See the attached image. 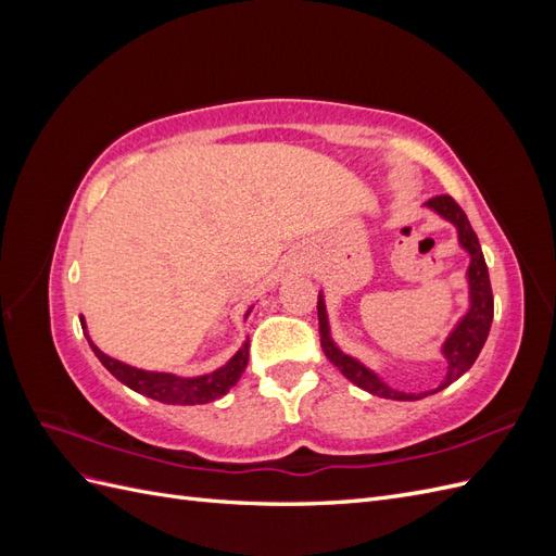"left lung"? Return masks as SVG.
Returning a JSON list of instances; mask_svg holds the SVG:
<instances>
[{
	"mask_svg": "<svg viewBox=\"0 0 556 556\" xmlns=\"http://www.w3.org/2000/svg\"><path fill=\"white\" fill-rule=\"evenodd\" d=\"M429 211L435 215H441L443 220H447L454 229H457V241L459 248L468 255V268H466V282H468V311L459 317V323L452 327L447 333V339L441 345V355L447 364L445 378L441 380L439 387L427 392H399L394 387L387 384L374 368H368L364 362L357 357L348 355L336 341L331 339V327H329V315H327V304H325V292L319 290L317 294V319H319V343H323V350L327 359L339 368V371L352 382L357 384L359 390L380 396V399H392V401H419L429 394H435L445 390L447 384L454 380H459L470 366L476 364L480 350L490 336V327L494 319V296H492V282H490V271H486L482 248L478 243V237L473 227H470L466 213L462 206L447 194L433 197L425 204Z\"/></svg>",
	"mask_w": 556,
	"mask_h": 556,
	"instance_id": "obj_1",
	"label": "left lung"
}]
</instances>
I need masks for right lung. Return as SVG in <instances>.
<instances>
[{"label": "right lung", "instance_id": "1", "mask_svg": "<svg viewBox=\"0 0 556 556\" xmlns=\"http://www.w3.org/2000/svg\"><path fill=\"white\" fill-rule=\"evenodd\" d=\"M252 306L248 308L245 317L250 315ZM80 327L83 333H86V339L92 348V352L97 355V359L106 366V371L121 380L123 384H127L129 390L139 392L148 399H155L160 403H174V406H197V403H208L225 396L233 384L239 382L241 374L245 371L248 366V339L245 343L239 348L237 355H233L225 366L215 368L211 374L204 376H194V378H180L174 374H160V371H143V368L137 366H129L125 362H117L109 355H104L102 350H99L92 339L86 331V319L80 317Z\"/></svg>", "mask_w": 556, "mask_h": 556}]
</instances>
